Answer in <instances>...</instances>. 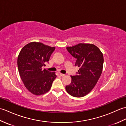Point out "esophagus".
<instances>
[{"mask_svg":"<svg viewBox=\"0 0 126 126\" xmlns=\"http://www.w3.org/2000/svg\"><path fill=\"white\" fill-rule=\"evenodd\" d=\"M60 76H61V77H63V76H65V75H64V74H61V73H60Z\"/></svg>","mask_w":126,"mask_h":126,"instance_id":"1","label":"esophagus"}]
</instances>
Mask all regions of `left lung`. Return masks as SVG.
Masks as SVG:
<instances>
[{
  "instance_id": "1",
  "label": "left lung",
  "mask_w": 126,
  "mask_h": 126,
  "mask_svg": "<svg viewBox=\"0 0 126 126\" xmlns=\"http://www.w3.org/2000/svg\"><path fill=\"white\" fill-rule=\"evenodd\" d=\"M66 49L76 58L75 65L79 69L76 75L71 76V82L65 89L74 97H83L92 90L101 75L103 53L96 45L89 43H79Z\"/></svg>"
}]
</instances>
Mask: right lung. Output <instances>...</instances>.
<instances>
[{
    "label": "right lung",
    "mask_w": 126,
    "mask_h": 126,
    "mask_svg": "<svg viewBox=\"0 0 126 126\" xmlns=\"http://www.w3.org/2000/svg\"><path fill=\"white\" fill-rule=\"evenodd\" d=\"M55 50L42 43L32 42L24 47L17 59L20 78L29 92L33 95H41L48 92L56 78L55 72L43 69Z\"/></svg>",
    "instance_id": "add662e5"
}]
</instances>
